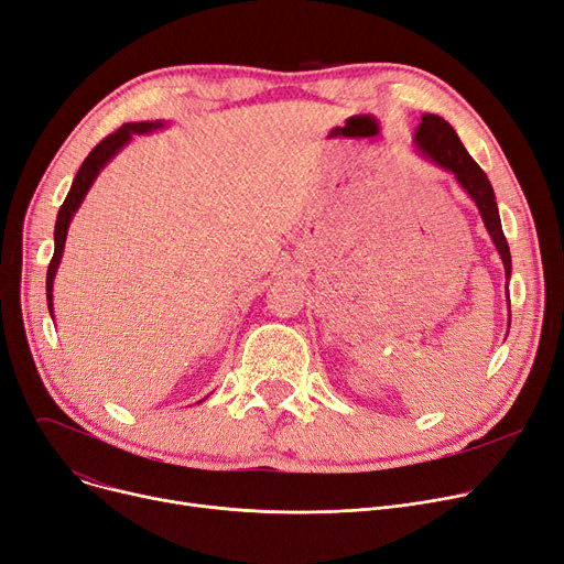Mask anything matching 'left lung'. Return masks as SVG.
<instances>
[{"label":"left lung","instance_id":"8db88e82","mask_svg":"<svg viewBox=\"0 0 564 564\" xmlns=\"http://www.w3.org/2000/svg\"><path fill=\"white\" fill-rule=\"evenodd\" d=\"M416 143L421 151L425 155H430L438 166L453 171L459 185L470 194L473 200H476L478 210L485 219V226H487L491 240L502 258V264H506V276L510 279V270H512L510 247L506 240V232H502V228H500L498 205H496V196H494L487 173L478 166L476 160L466 153V148L459 141L453 126L448 121H443V118L436 113L423 116V121L416 130Z\"/></svg>","mask_w":564,"mask_h":564}]
</instances>
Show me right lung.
Wrapping results in <instances>:
<instances>
[{
	"instance_id": "1",
	"label": "right lung",
	"mask_w": 564,
	"mask_h": 564,
	"mask_svg": "<svg viewBox=\"0 0 564 564\" xmlns=\"http://www.w3.org/2000/svg\"><path fill=\"white\" fill-rule=\"evenodd\" d=\"M155 128H162L160 121L155 123H126L123 128H118L116 132L107 134L91 153H88V158L82 162L75 181H73V187L64 200V205L58 207V215H56V226H54V256L50 260V267H47V308L52 313V283H54V274H56V267L58 262H62V253H64V247H66V235H68V226H70V219L73 215L77 213L79 203L84 200L88 187L94 185L96 175L100 173V169L118 153L121 148L132 139V134H143V132H151Z\"/></svg>"
}]
</instances>
